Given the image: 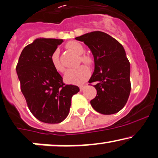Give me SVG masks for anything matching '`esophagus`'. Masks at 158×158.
Returning a JSON list of instances; mask_svg holds the SVG:
<instances>
[{
	"instance_id": "esophagus-1",
	"label": "esophagus",
	"mask_w": 158,
	"mask_h": 158,
	"mask_svg": "<svg viewBox=\"0 0 158 158\" xmlns=\"http://www.w3.org/2000/svg\"><path fill=\"white\" fill-rule=\"evenodd\" d=\"M86 85H81V86H80V90L81 91H83V89H84V88H85V86Z\"/></svg>"
}]
</instances>
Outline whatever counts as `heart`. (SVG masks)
Instances as JSON below:
<instances>
[{
  "label": "heart",
  "mask_w": 158,
  "mask_h": 158,
  "mask_svg": "<svg viewBox=\"0 0 158 158\" xmlns=\"http://www.w3.org/2000/svg\"><path fill=\"white\" fill-rule=\"evenodd\" d=\"M66 48L70 51L75 52L77 55H80V62H83V64H87V65L92 63V58H91V56L85 55V54L81 55L84 52V48L80 42H76V41H70L66 44ZM50 60H51L52 67L58 73L64 72L65 69H64V66L62 65L61 61H60L58 50H56L52 52ZM90 75L91 71L89 68L85 65H81L78 67L75 68V69H68L64 76V81L69 84L81 85L85 81H86L89 78Z\"/></svg>",
  "instance_id": "obj_1"
}]
</instances>
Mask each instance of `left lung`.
Returning <instances> with one entry per match:
<instances>
[{
    "mask_svg": "<svg viewBox=\"0 0 158 158\" xmlns=\"http://www.w3.org/2000/svg\"><path fill=\"white\" fill-rule=\"evenodd\" d=\"M90 48L94 59V71L89 81L95 83L97 96L91 100L96 111L116 114L129 98L131 83L130 65L123 46L106 33L93 31L76 37Z\"/></svg>",
    "mask_w": 158,
    "mask_h": 158,
    "instance_id": "1",
    "label": "left lung"
}]
</instances>
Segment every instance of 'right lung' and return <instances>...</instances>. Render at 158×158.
Here are the masks:
<instances>
[{"instance_id": "1", "label": "right lung", "mask_w": 158, "mask_h": 158, "mask_svg": "<svg viewBox=\"0 0 158 158\" xmlns=\"http://www.w3.org/2000/svg\"><path fill=\"white\" fill-rule=\"evenodd\" d=\"M63 40L36 39L19 56L16 70L20 89L31 114L48 124L61 122L69 114L78 86L66 85L52 67L51 56Z\"/></svg>"}]
</instances>
